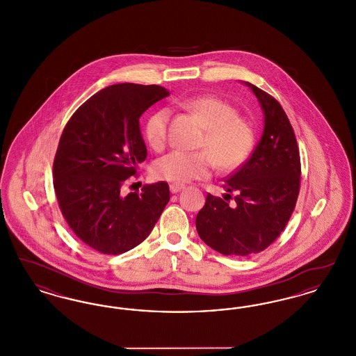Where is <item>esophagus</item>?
<instances>
[{"mask_svg":"<svg viewBox=\"0 0 356 356\" xmlns=\"http://www.w3.org/2000/svg\"><path fill=\"white\" fill-rule=\"evenodd\" d=\"M170 189L172 193H177V192H180L181 189H184V186H183V184H170Z\"/></svg>","mask_w":356,"mask_h":356,"instance_id":"esophagus-1","label":"esophagus"}]
</instances>
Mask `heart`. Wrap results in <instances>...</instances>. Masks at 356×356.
Returning a JSON list of instances; mask_svg holds the SVG:
<instances>
[{
  "mask_svg": "<svg viewBox=\"0 0 356 356\" xmlns=\"http://www.w3.org/2000/svg\"><path fill=\"white\" fill-rule=\"evenodd\" d=\"M183 105L207 129L199 144L204 151H172L163 156L153 167L157 179L186 184L209 177L216 163L221 170H234L248 157L254 147V128L238 118L234 105L215 96L192 97ZM170 119V108H161L147 121L145 137L153 149H161L167 144Z\"/></svg>",
  "mask_w": 356,
  "mask_h": 356,
  "instance_id": "heart-1",
  "label": "heart"
}]
</instances>
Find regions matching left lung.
Wrapping results in <instances>:
<instances>
[{
    "mask_svg": "<svg viewBox=\"0 0 356 356\" xmlns=\"http://www.w3.org/2000/svg\"><path fill=\"white\" fill-rule=\"evenodd\" d=\"M248 85L264 112V131L251 157L224 180V199L207 195L196 216L200 238L212 250L244 257L280 236L300 191V154L292 125L279 102ZM231 193L234 202L229 203Z\"/></svg>",
    "mask_w": 356,
    "mask_h": 356,
    "instance_id": "1",
    "label": "left lung"
}]
</instances>
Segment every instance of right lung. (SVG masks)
I'll use <instances>...</instances> for the list:
<instances>
[{
    "mask_svg": "<svg viewBox=\"0 0 356 356\" xmlns=\"http://www.w3.org/2000/svg\"><path fill=\"white\" fill-rule=\"evenodd\" d=\"M168 95L159 85H111L88 99L63 131L53 163L56 197L74 235L97 252L135 248L170 202L165 181L122 193L147 159L138 119Z\"/></svg>",
    "mask_w": 356,
    "mask_h": 356,
    "instance_id": "1",
    "label": "right lung"
}]
</instances>
